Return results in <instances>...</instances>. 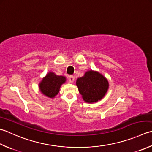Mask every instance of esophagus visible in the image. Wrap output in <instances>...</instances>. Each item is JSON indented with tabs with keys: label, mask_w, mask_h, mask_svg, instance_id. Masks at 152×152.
Here are the masks:
<instances>
[{
	"label": "esophagus",
	"mask_w": 152,
	"mask_h": 152,
	"mask_svg": "<svg viewBox=\"0 0 152 152\" xmlns=\"http://www.w3.org/2000/svg\"><path fill=\"white\" fill-rule=\"evenodd\" d=\"M74 79H75V78H74V76L72 75H70L68 76V80H69L70 83H73L74 81Z\"/></svg>",
	"instance_id": "esophagus-1"
}]
</instances>
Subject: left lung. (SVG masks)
Here are the masks:
<instances>
[{
    "mask_svg": "<svg viewBox=\"0 0 152 152\" xmlns=\"http://www.w3.org/2000/svg\"><path fill=\"white\" fill-rule=\"evenodd\" d=\"M80 94L86 102L94 103L101 100L109 88L107 80L102 74L90 70L76 81Z\"/></svg>",
    "mask_w": 152,
    "mask_h": 152,
    "instance_id": "8db88e82",
    "label": "left lung"
}]
</instances>
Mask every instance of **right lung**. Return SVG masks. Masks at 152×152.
Instances as JSON below:
<instances>
[{"label":"right lung","instance_id":"obj_1","mask_svg":"<svg viewBox=\"0 0 152 152\" xmlns=\"http://www.w3.org/2000/svg\"><path fill=\"white\" fill-rule=\"evenodd\" d=\"M65 81L66 78L64 76H57L53 72H49L40 83V90L46 96L53 98L58 94L61 85Z\"/></svg>","mask_w":152,"mask_h":152}]
</instances>
